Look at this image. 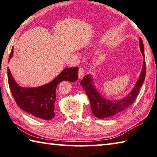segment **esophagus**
Here are the masks:
<instances>
[{
    "instance_id": "esophagus-1",
    "label": "esophagus",
    "mask_w": 157,
    "mask_h": 157,
    "mask_svg": "<svg viewBox=\"0 0 157 157\" xmlns=\"http://www.w3.org/2000/svg\"><path fill=\"white\" fill-rule=\"evenodd\" d=\"M78 78H82L84 76L85 74V70L83 67H80L78 69Z\"/></svg>"
}]
</instances>
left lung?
I'll use <instances>...</instances> for the list:
<instances>
[{
    "label": "left lung",
    "instance_id": "obj_1",
    "mask_svg": "<svg viewBox=\"0 0 157 157\" xmlns=\"http://www.w3.org/2000/svg\"><path fill=\"white\" fill-rule=\"evenodd\" d=\"M139 43L140 51L143 57H145L143 43L140 37L139 38ZM145 59L143 58L142 71L133 90L124 98L118 100H113V101L104 98L100 94L99 91L95 88V86H94L93 78L91 75L88 74L84 76L83 80L81 81V86L86 91L90 101L92 114L99 119H102V118L113 116L114 115L127 109L134 102L136 98L137 97L140 88L145 81Z\"/></svg>",
    "mask_w": 157,
    "mask_h": 157
}]
</instances>
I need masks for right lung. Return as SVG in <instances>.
Instances as JSON below:
<instances>
[{"instance_id": "1", "label": "right lung", "mask_w": 157, "mask_h": 157, "mask_svg": "<svg viewBox=\"0 0 157 157\" xmlns=\"http://www.w3.org/2000/svg\"><path fill=\"white\" fill-rule=\"evenodd\" d=\"M13 50L14 47H12L9 61L13 56ZM78 67L65 68L50 83L37 88H24L14 81L11 71L7 67L10 89L21 109L36 117L51 120L55 116L54 104L58 85L63 81L75 82L78 79Z\"/></svg>"}]
</instances>
